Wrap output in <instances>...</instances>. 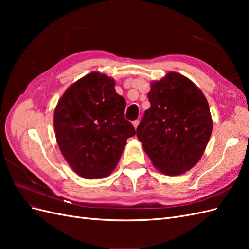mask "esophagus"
<instances>
[{
	"instance_id": "esophagus-1",
	"label": "esophagus",
	"mask_w": 249,
	"mask_h": 249,
	"mask_svg": "<svg viewBox=\"0 0 249 249\" xmlns=\"http://www.w3.org/2000/svg\"><path fill=\"white\" fill-rule=\"evenodd\" d=\"M138 124H139V120H134V122H133V125H134L135 129H137Z\"/></svg>"
}]
</instances>
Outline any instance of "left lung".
<instances>
[{"mask_svg": "<svg viewBox=\"0 0 249 249\" xmlns=\"http://www.w3.org/2000/svg\"><path fill=\"white\" fill-rule=\"evenodd\" d=\"M150 108L137 127V137L163 175L175 177L197 164L213 130L209 104L194 83L176 71L150 83Z\"/></svg>", "mask_w": 249, "mask_h": 249, "instance_id": "left-lung-1", "label": "left lung"}]
</instances>
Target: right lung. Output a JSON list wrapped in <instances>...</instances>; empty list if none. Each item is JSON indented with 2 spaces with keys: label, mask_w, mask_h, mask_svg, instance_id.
I'll return each instance as SVG.
<instances>
[{
  "label": "right lung",
  "mask_w": 249,
  "mask_h": 249,
  "mask_svg": "<svg viewBox=\"0 0 249 249\" xmlns=\"http://www.w3.org/2000/svg\"><path fill=\"white\" fill-rule=\"evenodd\" d=\"M114 87L112 78L92 71L72 83L55 109L60 150L71 169L84 178L108 177L122 157L126 139L136 133L124 118L125 100Z\"/></svg>",
  "instance_id": "right-lung-1"
}]
</instances>
